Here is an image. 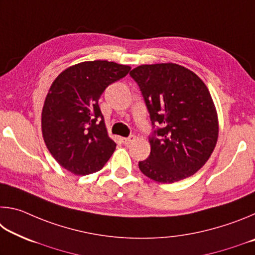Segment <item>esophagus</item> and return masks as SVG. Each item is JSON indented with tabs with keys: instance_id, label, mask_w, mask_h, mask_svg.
Listing matches in <instances>:
<instances>
[{
	"instance_id": "obj_1",
	"label": "esophagus",
	"mask_w": 255,
	"mask_h": 255,
	"mask_svg": "<svg viewBox=\"0 0 255 255\" xmlns=\"http://www.w3.org/2000/svg\"><path fill=\"white\" fill-rule=\"evenodd\" d=\"M135 136H133V135H130V136H129V137H124L123 138V143L125 144V145H128V144H130V143H132V141L133 140H135Z\"/></svg>"
}]
</instances>
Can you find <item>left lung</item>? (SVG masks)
Listing matches in <instances>:
<instances>
[{
    "label": "left lung",
    "mask_w": 255,
    "mask_h": 255,
    "mask_svg": "<svg viewBox=\"0 0 255 255\" xmlns=\"http://www.w3.org/2000/svg\"><path fill=\"white\" fill-rule=\"evenodd\" d=\"M139 86L152 125L150 154L138 163L156 182L173 183L199 171L218 139V116L199 76L174 63L140 65L129 73Z\"/></svg>",
    "instance_id": "8db88e82"
}]
</instances>
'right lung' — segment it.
Here are the masks:
<instances>
[{
  "mask_svg": "<svg viewBox=\"0 0 255 255\" xmlns=\"http://www.w3.org/2000/svg\"><path fill=\"white\" fill-rule=\"evenodd\" d=\"M130 66L108 60L82 62L56 77L41 112V131L49 153L75 175L100 171L116 149L98 101L108 85Z\"/></svg>",
  "mask_w": 255,
  "mask_h": 255,
  "instance_id": "right-lung-1",
  "label": "right lung"
}]
</instances>
